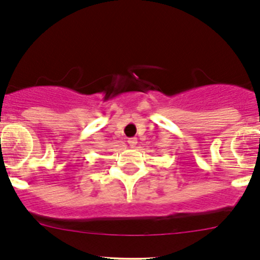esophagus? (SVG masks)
<instances>
[{"label": "esophagus", "instance_id": "obj_1", "mask_svg": "<svg viewBox=\"0 0 260 260\" xmlns=\"http://www.w3.org/2000/svg\"><path fill=\"white\" fill-rule=\"evenodd\" d=\"M127 142H128V145H129V147H136V145H137V138H136V137L129 138Z\"/></svg>", "mask_w": 260, "mask_h": 260}]
</instances>
